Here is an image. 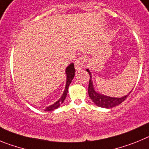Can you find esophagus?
I'll return each mask as SVG.
<instances>
[{
    "instance_id": "esophagus-1",
    "label": "esophagus",
    "mask_w": 149,
    "mask_h": 149,
    "mask_svg": "<svg viewBox=\"0 0 149 149\" xmlns=\"http://www.w3.org/2000/svg\"><path fill=\"white\" fill-rule=\"evenodd\" d=\"M85 64V61H84L83 57H79L74 62V66H75L76 70L80 71L84 68V65Z\"/></svg>"
}]
</instances>
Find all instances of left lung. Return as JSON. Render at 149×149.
<instances>
[{
  "label": "left lung",
  "mask_w": 149,
  "mask_h": 149,
  "mask_svg": "<svg viewBox=\"0 0 149 149\" xmlns=\"http://www.w3.org/2000/svg\"><path fill=\"white\" fill-rule=\"evenodd\" d=\"M89 74L90 78H89V87H88V93L92 99V101L97 106L101 107H104V108H112L114 107L117 106V105L120 104L122 102H123L127 98L129 94L131 93V90L129 94L127 95L122 97V98H113V97H110V96L104 95L100 93H98L95 90L94 86H93V81H92V76H91V72H89V69H86Z\"/></svg>",
  "instance_id": "left-lung-1"
}]
</instances>
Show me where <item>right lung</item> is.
<instances>
[{
    "label": "right lung",
    "instance_id": "add662e5",
    "mask_svg": "<svg viewBox=\"0 0 149 149\" xmlns=\"http://www.w3.org/2000/svg\"><path fill=\"white\" fill-rule=\"evenodd\" d=\"M65 74H66V84H65V87L64 89V92L63 93V95L61 96V98L58 100V101L55 102L53 104L50 105V106L47 107L45 108V111H51V110H54L55 109L58 108L60 106L61 104H63V102L64 101V100L65 99L67 95V93H68V86L70 85L71 82H72V79L74 78V76L75 74V68H74V63H71L70 65H68V67L65 69Z\"/></svg>",
    "mask_w": 149,
    "mask_h": 149
}]
</instances>
